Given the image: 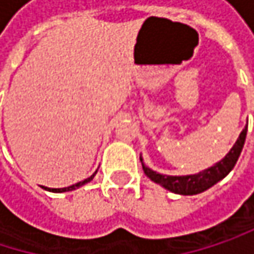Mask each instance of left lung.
<instances>
[{"instance_id": "1", "label": "left lung", "mask_w": 254, "mask_h": 254, "mask_svg": "<svg viewBox=\"0 0 254 254\" xmlns=\"http://www.w3.org/2000/svg\"><path fill=\"white\" fill-rule=\"evenodd\" d=\"M246 135H247V127L241 130L238 139L235 141V144L232 145V148L229 150L228 154L222 160H219L213 166H210L201 172L192 174V175H163V174H159V172L150 169L148 166H145L141 156H139V160L142 163L144 174L153 182L162 185L163 188H166L175 194L194 195V194H200V192L209 190L210 187H213L216 182L224 179L232 171V168L235 166V163L241 154V150L244 147Z\"/></svg>"}]
</instances>
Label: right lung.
<instances>
[{"label": "right lung", "instance_id": "1", "mask_svg": "<svg viewBox=\"0 0 254 254\" xmlns=\"http://www.w3.org/2000/svg\"><path fill=\"white\" fill-rule=\"evenodd\" d=\"M95 174H97V171L91 175L89 178H86V179H83V181H80V182H76V184H73V185H70V187H64V188H47V187H42L44 190H47V191H51V192H66V191H73V190H76L79 187H82V185H85V184H88V182H91L94 177H95Z\"/></svg>", "mask_w": 254, "mask_h": 254}]
</instances>
